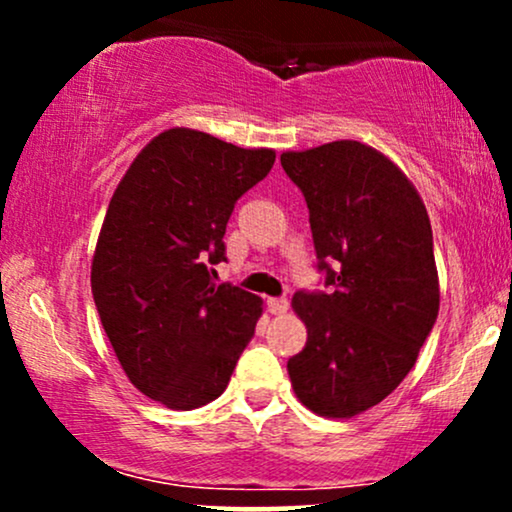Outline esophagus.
Returning <instances> with one entry per match:
<instances>
[{"instance_id":"esophagus-1","label":"esophagus","mask_w":512,"mask_h":512,"mask_svg":"<svg viewBox=\"0 0 512 512\" xmlns=\"http://www.w3.org/2000/svg\"><path fill=\"white\" fill-rule=\"evenodd\" d=\"M267 308L272 315H284L286 310H289V301H286V298H269Z\"/></svg>"}]
</instances>
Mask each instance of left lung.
<instances>
[{
    "label": "left lung",
    "instance_id": "1",
    "mask_svg": "<svg viewBox=\"0 0 512 512\" xmlns=\"http://www.w3.org/2000/svg\"><path fill=\"white\" fill-rule=\"evenodd\" d=\"M310 209L330 291L293 296L308 342L289 361L293 392L327 419H351L395 392L438 317L431 219L404 170L373 146L339 139L284 151Z\"/></svg>",
    "mask_w": 512,
    "mask_h": 512
}]
</instances>
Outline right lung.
<instances>
[{"label": "right lung", "instance_id": "add662e5", "mask_svg": "<svg viewBox=\"0 0 512 512\" xmlns=\"http://www.w3.org/2000/svg\"><path fill=\"white\" fill-rule=\"evenodd\" d=\"M274 149H240L173 127L122 175L98 233L91 291L129 383L190 411L226 390L262 317V298L214 284L238 197L274 166Z\"/></svg>", "mask_w": 512, "mask_h": 512}]
</instances>
